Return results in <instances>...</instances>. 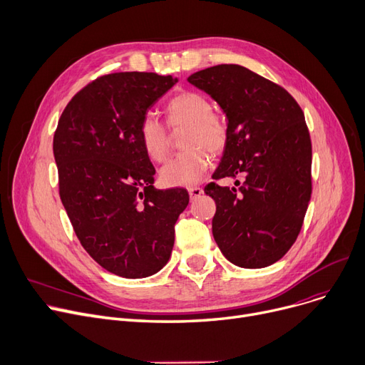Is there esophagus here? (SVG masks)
Masks as SVG:
<instances>
[{"instance_id": "34e87169", "label": "esophagus", "mask_w": 365, "mask_h": 365, "mask_svg": "<svg viewBox=\"0 0 365 365\" xmlns=\"http://www.w3.org/2000/svg\"><path fill=\"white\" fill-rule=\"evenodd\" d=\"M188 193L192 199H197L203 195V190L200 187H192V188H188Z\"/></svg>"}]
</instances>
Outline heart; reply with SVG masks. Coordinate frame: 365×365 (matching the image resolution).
I'll return each mask as SVG.
<instances>
[{
  "instance_id": "obj_1",
  "label": "heart",
  "mask_w": 365,
  "mask_h": 365,
  "mask_svg": "<svg viewBox=\"0 0 365 365\" xmlns=\"http://www.w3.org/2000/svg\"><path fill=\"white\" fill-rule=\"evenodd\" d=\"M165 113L170 128H188L184 138V147L188 151L162 168L160 180L168 187H193L202 181L211 163L206 150L217 154L227 144V123L212 111L211 101L197 92H184L170 99ZM140 140L151 160L159 163L166 160L169 135L162 121L147 114L140 126Z\"/></svg>"
}]
</instances>
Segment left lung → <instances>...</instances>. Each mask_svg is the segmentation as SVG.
Returning a JSON list of instances; mask_svg holds the SVG:
<instances>
[{
    "label": "left lung",
    "instance_id": "left-lung-1",
    "mask_svg": "<svg viewBox=\"0 0 365 365\" xmlns=\"http://www.w3.org/2000/svg\"><path fill=\"white\" fill-rule=\"evenodd\" d=\"M227 117L229 140L205 187L217 203L212 235L222 255L245 269L267 267L296 242L312 195V143L304 114L284 88L224 63L190 76Z\"/></svg>",
    "mask_w": 365,
    "mask_h": 365
}]
</instances>
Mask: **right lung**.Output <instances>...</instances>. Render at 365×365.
Masks as SVG:
<instances>
[{"label": "right lung", "mask_w": 365, "mask_h": 365, "mask_svg": "<svg viewBox=\"0 0 365 365\" xmlns=\"http://www.w3.org/2000/svg\"><path fill=\"white\" fill-rule=\"evenodd\" d=\"M178 78L154 73L102 76L68 102L53 138L59 196L83 248L121 277L140 279L166 266L184 188L153 185L155 169L140 126Z\"/></svg>", "instance_id": "add662e5"}]
</instances>
